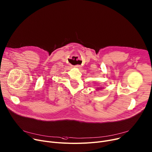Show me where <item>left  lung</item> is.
I'll list each match as a JSON object with an SVG mask.
<instances>
[{
  "mask_svg": "<svg viewBox=\"0 0 152 152\" xmlns=\"http://www.w3.org/2000/svg\"><path fill=\"white\" fill-rule=\"evenodd\" d=\"M102 88H102V87H98V88H96V90H101Z\"/></svg>",
  "mask_w": 152,
  "mask_h": 152,
  "instance_id": "1",
  "label": "left lung"
}]
</instances>
